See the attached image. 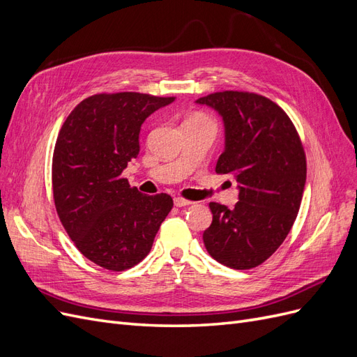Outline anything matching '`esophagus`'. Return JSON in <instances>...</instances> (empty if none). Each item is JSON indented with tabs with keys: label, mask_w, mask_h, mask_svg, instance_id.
Instances as JSON below:
<instances>
[{
	"label": "esophagus",
	"mask_w": 357,
	"mask_h": 357,
	"mask_svg": "<svg viewBox=\"0 0 357 357\" xmlns=\"http://www.w3.org/2000/svg\"><path fill=\"white\" fill-rule=\"evenodd\" d=\"M189 204H192V201L185 199V198H180V197L174 198V205H176V207H185V205H189Z\"/></svg>",
	"instance_id": "34e87169"
}]
</instances>
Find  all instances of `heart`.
Wrapping results in <instances>:
<instances>
[{
	"instance_id": "1",
	"label": "heart",
	"mask_w": 357,
	"mask_h": 357,
	"mask_svg": "<svg viewBox=\"0 0 357 357\" xmlns=\"http://www.w3.org/2000/svg\"><path fill=\"white\" fill-rule=\"evenodd\" d=\"M189 119H204V121H210V119L205 116V114H202V113H195V114H192Z\"/></svg>"
}]
</instances>
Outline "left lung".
Masks as SVG:
<instances>
[{
  "mask_svg": "<svg viewBox=\"0 0 357 357\" xmlns=\"http://www.w3.org/2000/svg\"><path fill=\"white\" fill-rule=\"evenodd\" d=\"M197 102L223 117L226 146L215 172L234 176L240 189L234 208L210 202L205 248L225 266L255 268L282 245L295 223L307 178L304 146L286 112L264 95L223 91Z\"/></svg>",
  "mask_w": 357,
  "mask_h": 357,
  "instance_id": "left-lung-1",
  "label": "left lung"
}]
</instances>
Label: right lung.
I'll list each match as a JSON object with an SVG mask.
<instances>
[{"label": "right lung", "instance_id": "add662e5", "mask_svg": "<svg viewBox=\"0 0 357 357\" xmlns=\"http://www.w3.org/2000/svg\"><path fill=\"white\" fill-rule=\"evenodd\" d=\"M176 96L96 93L74 107L52 159L53 201L79 252L109 271H125L149 255L172 208L167 193L146 195L122 172L139 153L146 117Z\"/></svg>", "mask_w": 357, "mask_h": 357}]
</instances>
